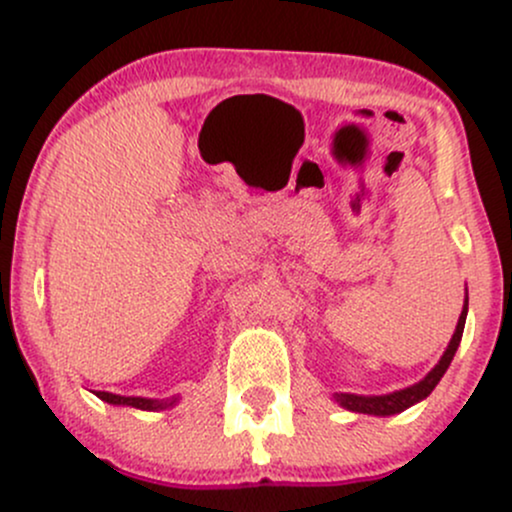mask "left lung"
Wrapping results in <instances>:
<instances>
[{"label": "left lung", "instance_id": "8db88e82", "mask_svg": "<svg viewBox=\"0 0 512 512\" xmlns=\"http://www.w3.org/2000/svg\"><path fill=\"white\" fill-rule=\"evenodd\" d=\"M467 308H469V296H467V289H464L462 313H460V320H457L455 332H452L448 349L443 351L440 361L431 368V373H428L424 380H419V383L404 387V390L387 392V395H351V392H334V395H332L334 402H337L339 407H344L349 411H358V414L392 416V414H399V411L414 407V404L421 402V399H426L433 392V387L440 383V378H443L445 370H448V366H450L452 356H455L457 346H460V339H462V332H464V320H467Z\"/></svg>", "mask_w": 512, "mask_h": 512}]
</instances>
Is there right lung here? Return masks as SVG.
<instances>
[{
    "mask_svg": "<svg viewBox=\"0 0 512 512\" xmlns=\"http://www.w3.org/2000/svg\"><path fill=\"white\" fill-rule=\"evenodd\" d=\"M98 399L103 402L115 404V407H134L142 411H163L175 407L180 402V397H168V399H151V397H122L113 395V392H96Z\"/></svg>",
    "mask_w": 512,
    "mask_h": 512,
    "instance_id": "add662e5",
    "label": "right lung"
}]
</instances>
